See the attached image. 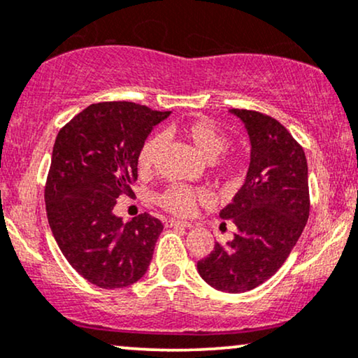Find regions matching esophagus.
Listing matches in <instances>:
<instances>
[{
  "instance_id": "1",
  "label": "esophagus",
  "mask_w": 358,
  "mask_h": 358,
  "mask_svg": "<svg viewBox=\"0 0 358 358\" xmlns=\"http://www.w3.org/2000/svg\"><path fill=\"white\" fill-rule=\"evenodd\" d=\"M166 226H170V227H187V229H189V227H193V224L185 222V221H178V219H169V221H166Z\"/></svg>"
}]
</instances>
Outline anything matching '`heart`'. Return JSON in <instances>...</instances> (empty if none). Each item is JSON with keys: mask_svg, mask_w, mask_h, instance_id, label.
<instances>
[{"mask_svg": "<svg viewBox=\"0 0 358 358\" xmlns=\"http://www.w3.org/2000/svg\"><path fill=\"white\" fill-rule=\"evenodd\" d=\"M180 132L196 149L198 154L208 162L217 160L229 149V137L226 132L208 119L188 121L183 124ZM162 145H164V136L162 134H154L144 141L139 154H137V169L141 173H149L154 169ZM217 170L222 175H234L239 169H237L236 162L222 160L217 162ZM204 201H208V193L201 188H192L188 185H170L157 196V203L162 208L175 214V216L182 217L192 216L198 204Z\"/></svg>", "mask_w": 358, "mask_h": 358, "instance_id": "obj_1", "label": "heart"}]
</instances>
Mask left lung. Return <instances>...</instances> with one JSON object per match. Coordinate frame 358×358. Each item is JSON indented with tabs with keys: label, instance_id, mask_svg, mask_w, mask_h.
Wrapping results in <instances>:
<instances>
[{
	"label": "left lung",
	"instance_id": "1",
	"mask_svg": "<svg viewBox=\"0 0 358 358\" xmlns=\"http://www.w3.org/2000/svg\"><path fill=\"white\" fill-rule=\"evenodd\" d=\"M231 113L244 122L250 139L245 182L219 213L237 231L234 239L226 245L216 242L198 262V273L219 292L244 293L278 271L306 226L308 162L303 147L276 119L249 109Z\"/></svg>",
	"mask_w": 358,
	"mask_h": 358
}]
</instances>
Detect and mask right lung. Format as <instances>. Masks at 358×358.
Segmentation results:
<instances>
[{
    "instance_id": "obj_1",
    "label": "right lung",
    "mask_w": 358,
    "mask_h": 358,
    "mask_svg": "<svg viewBox=\"0 0 358 358\" xmlns=\"http://www.w3.org/2000/svg\"><path fill=\"white\" fill-rule=\"evenodd\" d=\"M170 111L129 101L90 104L57 134L45 183L52 234L69 264L99 288H124L149 268L164 224L150 214L122 222L113 213L132 196L137 154Z\"/></svg>"
}]
</instances>
